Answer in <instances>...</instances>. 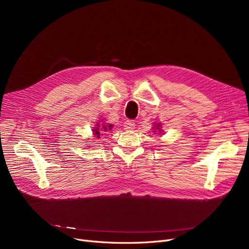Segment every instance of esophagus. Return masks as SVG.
I'll list each match as a JSON object with an SVG mask.
<instances>
[{
  "mask_svg": "<svg viewBox=\"0 0 249 249\" xmlns=\"http://www.w3.org/2000/svg\"><path fill=\"white\" fill-rule=\"evenodd\" d=\"M135 128V123L132 120H127L124 123V129L126 130H132Z\"/></svg>",
  "mask_w": 249,
  "mask_h": 249,
  "instance_id": "obj_1",
  "label": "esophagus"
}]
</instances>
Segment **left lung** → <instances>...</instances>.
<instances>
[{"mask_svg":"<svg viewBox=\"0 0 249 249\" xmlns=\"http://www.w3.org/2000/svg\"><path fill=\"white\" fill-rule=\"evenodd\" d=\"M156 130H158V131L160 133L161 132V129H160V124H158L156 125Z\"/></svg>","mask_w":249,"mask_h":249,"instance_id":"left-lung-1","label":"left lung"}]
</instances>
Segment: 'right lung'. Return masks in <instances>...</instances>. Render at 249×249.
I'll return each instance as SVG.
<instances>
[{"instance_id":"right-lung-1","label":"right lung","mask_w":249,"mask_h":249,"mask_svg":"<svg viewBox=\"0 0 249 249\" xmlns=\"http://www.w3.org/2000/svg\"><path fill=\"white\" fill-rule=\"evenodd\" d=\"M112 127H113V125H102L101 126V124H99V123H97V127H95V129L93 130V132H94V135H95V137H97V138H100V136H101V134L102 133H104V132H107V130H111L112 129Z\"/></svg>"}]
</instances>
